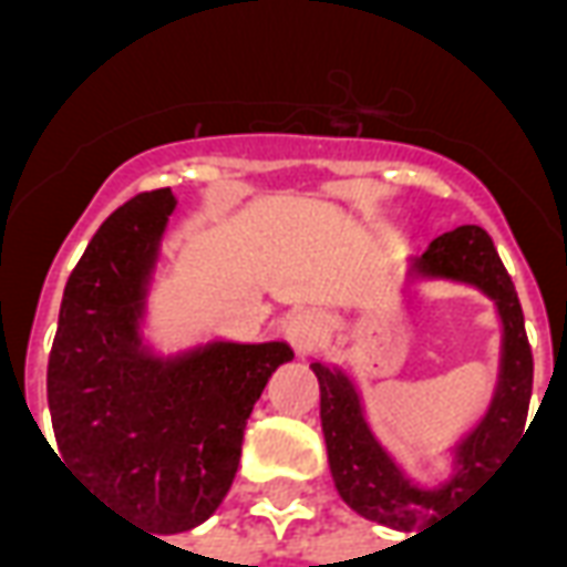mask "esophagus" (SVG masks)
Segmentation results:
<instances>
[{
    "label": "esophagus",
    "mask_w": 567,
    "mask_h": 567,
    "mask_svg": "<svg viewBox=\"0 0 567 567\" xmlns=\"http://www.w3.org/2000/svg\"><path fill=\"white\" fill-rule=\"evenodd\" d=\"M321 319L316 312H297L295 319L288 321V340L295 346L297 352H309L321 343Z\"/></svg>",
    "instance_id": "34e87169"
}]
</instances>
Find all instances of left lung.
<instances>
[{"mask_svg":"<svg viewBox=\"0 0 567 567\" xmlns=\"http://www.w3.org/2000/svg\"><path fill=\"white\" fill-rule=\"evenodd\" d=\"M406 279L474 285L480 295L495 303L501 319L498 385L486 416L455 443V474L437 488L416 486L370 431L355 382L340 368H328L321 361H312V373L319 377L321 431L340 498L364 519L413 532L419 523H431L437 513L450 511L464 492H471L498 464L504 452H511L513 440L525 431L535 361L511 272L504 270L495 243L483 227L464 224L437 236L419 258H410Z\"/></svg>","mask_w":567,"mask_h":567,"instance_id":"obj_1","label":"left lung"}]
</instances>
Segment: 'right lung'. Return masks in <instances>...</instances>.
<instances>
[{
	"mask_svg": "<svg viewBox=\"0 0 567 567\" xmlns=\"http://www.w3.org/2000/svg\"><path fill=\"white\" fill-rule=\"evenodd\" d=\"M175 209L169 187L103 221L72 270L48 358L60 458L154 535L206 523L230 492L243 434L291 346L212 340L178 355L142 343L151 272Z\"/></svg>",
	"mask_w": 567,
	"mask_h": 567,
	"instance_id": "1",
	"label": "right lung"
}]
</instances>
